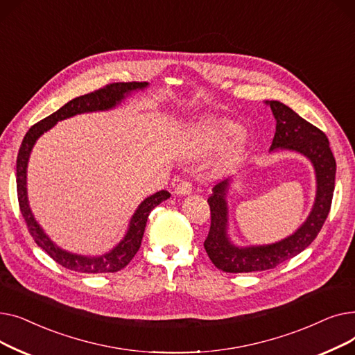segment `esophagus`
<instances>
[{"label":"esophagus","mask_w":355,"mask_h":355,"mask_svg":"<svg viewBox=\"0 0 355 355\" xmlns=\"http://www.w3.org/2000/svg\"><path fill=\"white\" fill-rule=\"evenodd\" d=\"M191 191H193V185L187 180H182L180 184H177V187H175V194H178V196L190 194Z\"/></svg>","instance_id":"esophagus-1"}]
</instances>
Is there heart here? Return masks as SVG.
Segmentation results:
<instances>
[{
  "label": "heart",
  "mask_w": 355,
  "mask_h": 355,
  "mask_svg": "<svg viewBox=\"0 0 355 355\" xmlns=\"http://www.w3.org/2000/svg\"><path fill=\"white\" fill-rule=\"evenodd\" d=\"M236 130V126L223 119H204L198 122L191 130V148L197 153H209L216 149L225 142ZM245 135L236 134L232 142L226 146V151L223 153L220 159L221 168L232 166L240 157L241 149H243Z\"/></svg>",
  "instance_id": "heart-1"
}]
</instances>
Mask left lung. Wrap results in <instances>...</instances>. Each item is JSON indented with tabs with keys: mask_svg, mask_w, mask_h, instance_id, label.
I'll return each instance as SVG.
<instances>
[{
	"mask_svg": "<svg viewBox=\"0 0 355 355\" xmlns=\"http://www.w3.org/2000/svg\"><path fill=\"white\" fill-rule=\"evenodd\" d=\"M268 103L276 119V132L270 149H292L312 161L316 173V184H318L316 198L308 220L291 237L269 246L239 249L230 243L226 234L227 207L225 194L229 182L223 181L216 184L213 194L207 200L211 223L207 239L204 240V249L214 266L227 273L273 269L284 263L285 260L300 254L318 236L331 210L337 164H335L327 135L320 128L301 118L289 106L277 101Z\"/></svg>",
	"mask_w": 355,
	"mask_h": 355,
	"instance_id": "obj_1",
	"label": "left lung"
}]
</instances>
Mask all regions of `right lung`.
<instances>
[{
    "instance_id": "obj_1",
    "label": "right lung",
    "mask_w": 355,
    "mask_h": 355,
    "mask_svg": "<svg viewBox=\"0 0 355 355\" xmlns=\"http://www.w3.org/2000/svg\"><path fill=\"white\" fill-rule=\"evenodd\" d=\"M145 86H146V82L109 83L103 87L86 93V95L74 98L70 102H67L64 106H62L59 110H55L50 116L34 123L28 129V132L26 134L21 142L20 151H18V157H17L18 206H20V211L24 217L27 229L37 243V246L42 248L54 260V262H58L59 265H62L69 270L82 272V273H114L123 269L130 260L134 259V256L141 248V241L144 237L149 213H151L158 204H161L171 194L162 190L155 193L151 197L145 198L141 202L137 213L134 214L132 220H130V226L125 239L110 253L103 254L101 257H85V256L71 254L51 243V240L43 233V230L40 229L39 225H37V221L34 220L30 211L28 201H27V189H26V173H27V162H28L31 148L37 141V138H39L43 132H46V130H49L53 125L58 123L59 121L70 118L76 114H83V112L109 109L112 106H115L118 102H121L125 98L126 93H129L130 90L141 89Z\"/></svg>"
}]
</instances>
